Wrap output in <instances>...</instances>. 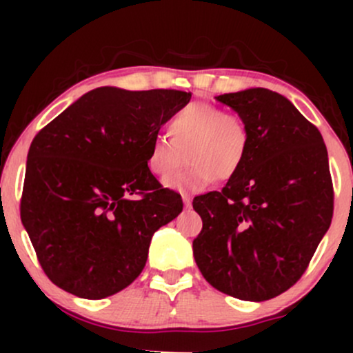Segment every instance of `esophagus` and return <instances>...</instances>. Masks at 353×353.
<instances>
[{"label":"esophagus","instance_id":"esophagus-1","mask_svg":"<svg viewBox=\"0 0 353 353\" xmlns=\"http://www.w3.org/2000/svg\"><path fill=\"white\" fill-rule=\"evenodd\" d=\"M182 201H184L185 208H190V197L189 196H182Z\"/></svg>","mask_w":353,"mask_h":353}]
</instances>
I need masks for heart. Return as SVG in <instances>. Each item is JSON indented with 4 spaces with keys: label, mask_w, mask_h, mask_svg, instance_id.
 <instances>
[{
    "label": "heart",
    "mask_w": 353,
    "mask_h": 353,
    "mask_svg": "<svg viewBox=\"0 0 353 353\" xmlns=\"http://www.w3.org/2000/svg\"><path fill=\"white\" fill-rule=\"evenodd\" d=\"M169 137H154L145 165L159 181H168L185 163L191 165L176 180L168 182L181 192H199L214 181L234 177L245 163L250 131L245 119L232 109L210 103H192L171 117Z\"/></svg>",
    "instance_id": "1"
}]
</instances>
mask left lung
I'll return each mask as SVG.
<instances>
[{
	"label": "left lung",
	"instance_id": "obj_1",
	"mask_svg": "<svg viewBox=\"0 0 353 353\" xmlns=\"http://www.w3.org/2000/svg\"><path fill=\"white\" fill-rule=\"evenodd\" d=\"M245 119V163L222 190L194 197L202 219L192 250L214 289L269 301L297 283L334 216L322 134L289 99L264 88L217 96Z\"/></svg>",
	"mask_w": 353,
	"mask_h": 353
}]
</instances>
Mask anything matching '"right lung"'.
<instances>
[{
	"instance_id": "obj_1",
	"label": "right lung",
	"mask_w": 353,
	"mask_h": 353,
	"mask_svg": "<svg viewBox=\"0 0 353 353\" xmlns=\"http://www.w3.org/2000/svg\"><path fill=\"white\" fill-rule=\"evenodd\" d=\"M190 101L176 89L86 92L34 136L21 221L48 279L83 299L109 297L143 272L181 194L145 165L161 125Z\"/></svg>"
}]
</instances>
